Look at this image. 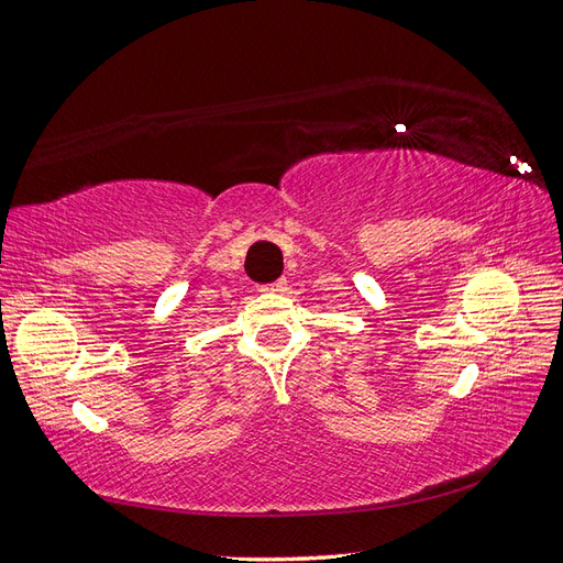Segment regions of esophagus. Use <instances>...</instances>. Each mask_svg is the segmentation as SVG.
<instances>
[{
    "label": "esophagus",
    "instance_id": "34e87169",
    "mask_svg": "<svg viewBox=\"0 0 563 563\" xmlns=\"http://www.w3.org/2000/svg\"><path fill=\"white\" fill-rule=\"evenodd\" d=\"M285 287H287L285 280H276V283H271V285H264L262 290L264 292H285Z\"/></svg>",
    "mask_w": 563,
    "mask_h": 563
}]
</instances>
